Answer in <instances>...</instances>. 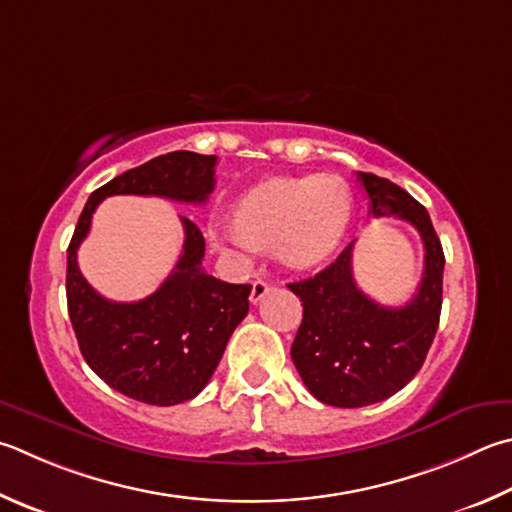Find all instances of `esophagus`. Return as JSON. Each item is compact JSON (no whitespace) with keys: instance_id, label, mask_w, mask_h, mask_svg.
Segmentation results:
<instances>
[{"instance_id":"1","label":"esophagus","mask_w":512,"mask_h":512,"mask_svg":"<svg viewBox=\"0 0 512 512\" xmlns=\"http://www.w3.org/2000/svg\"><path fill=\"white\" fill-rule=\"evenodd\" d=\"M271 284H268L266 280H264V277H257V280L253 282V291H250V302H253V304H257V302H262L264 300V297L268 295V293H271Z\"/></svg>"}]
</instances>
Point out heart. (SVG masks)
I'll list each match as a JSON object with an SVG mask.
<instances>
[{
  "label": "heart",
  "instance_id": "obj_1",
  "mask_svg": "<svg viewBox=\"0 0 512 512\" xmlns=\"http://www.w3.org/2000/svg\"><path fill=\"white\" fill-rule=\"evenodd\" d=\"M353 197L336 174L280 176L241 194L232 208L237 235L210 228L219 246H275L286 266L313 268L329 259L351 224Z\"/></svg>",
  "mask_w": 512,
  "mask_h": 512
}]
</instances>
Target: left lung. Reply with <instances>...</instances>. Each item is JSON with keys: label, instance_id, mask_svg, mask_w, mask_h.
<instances>
[{"label": "left lung", "instance_id": "1", "mask_svg": "<svg viewBox=\"0 0 512 512\" xmlns=\"http://www.w3.org/2000/svg\"><path fill=\"white\" fill-rule=\"evenodd\" d=\"M371 217H398L423 239L421 284L405 306H383L356 286L353 241L309 280L288 284L304 306L291 358L306 389L333 407L380 403L423 367L443 302V248L427 210L412 194L376 174L358 172Z\"/></svg>", "mask_w": 512, "mask_h": 512}]
</instances>
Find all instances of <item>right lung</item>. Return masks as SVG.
I'll list each match as a JSON object with an SVG mask.
<instances>
[{
    "mask_svg": "<svg viewBox=\"0 0 512 512\" xmlns=\"http://www.w3.org/2000/svg\"><path fill=\"white\" fill-rule=\"evenodd\" d=\"M217 156L170 152L102 185L78 219L67 250V304L82 358L116 392L147 405L197 396L215 374L228 340L248 313L250 284H228L201 268L206 241L188 217L183 253L172 275L138 302H111L78 268V248L105 197L141 194L206 203L215 190Z\"/></svg>",
    "mask_w": 512,
    "mask_h": 512,
    "instance_id": "add662e5",
    "label": "right lung"
}]
</instances>
